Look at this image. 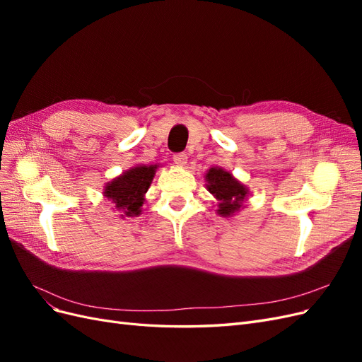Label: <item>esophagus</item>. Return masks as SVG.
Instances as JSON below:
<instances>
[{"instance_id":"34e87169","label":"esophagus","mask_w":362,"mask_h":362,"mask_svg":"<svg viewBox=\"0 0 362 362\" xmlns=\"http://www.w3.org/2000/svg\"><path fill=\"white\" fill-rule=\"evenodd\" d=\"M173 161H175V164H178V166H185V163H187V154H184V152L175 154Z\"/></svg>"}]
</instances>
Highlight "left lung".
<instances>
[{
  "instance_id": "left-lung-1",
  "label": "left lung",
  "mask_w": 362,
  "mask_h": 362,
  "mask_svg": "<svg viewBox=\"0 0 362 362\" xmlns=\"http://www.w3.org/2000/svg\"><path fill=\"white\" fill-rule=\"evenodd\" d=\"M205 181L208 192L218 201L217 214L228 217L240 211V208H243L249 190L231 173L222 168H211L205 175Z\"/></svg>"
}]
</instances>
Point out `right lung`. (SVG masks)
<instances>
[{
    "label": "right lung",
    "mask_w": 362,
    "mask_h": 362,
    "mask_svg": "<svg viewBox=\"0 0 362 362\" xmlns=\"http://www.w3.org/2000/svg\"><path fill=\"white\" fill-rule=\"evenodd\" d=\"M157 164H139L124 172L120 177L107 182L104 196L115 204V210L120 217H136L141 213V205L145 202V193L154 180Z\"/></svg>",
    "instance_id": "obj_1"
}]
</instances>
